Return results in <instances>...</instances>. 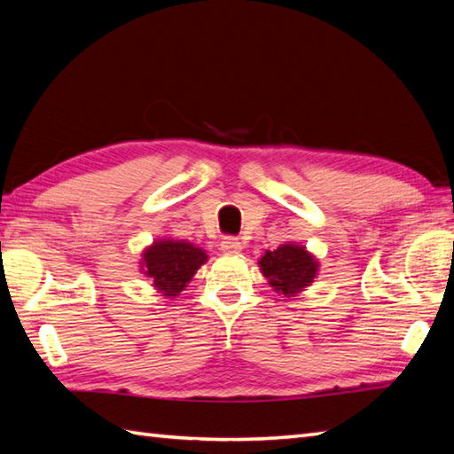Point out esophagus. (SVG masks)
Listing matches in <instances>:
<instances>
[{
	"label": "esophagus",
	"mask_w": 454,
	"mask_h": 454,
	"mask_svg": "<svg viewBox=\"0 0 454 454\" xmlns=\"http://www.w3.org/2000/svg\"><path fill=\"white\" fill-rule=\"evenodd\" d=\"M220 249L224 254H239V252H242V242H239V239L234 238V236H226L220 242Z\"/></svg>",
	"instance_id": "34e87169"
}]
</instances>
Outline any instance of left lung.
<instances>
[{
	"label": "left lung",
	"mask_w": 454,
	"mask_h": 454,
	"mask_svg": "<svg viewBox=\"0 0 454 454\" xmlns=\"http://www.w3.org/2000/svg\"><path fill=\"white\" fill-rule=\"evenodd\" d=\"M259 269L277 293L296 296L314 283L320 262L304 246L283 244L275 252H265L259 259Z\"/></svg>",
	"instance_id": "1"
}]
</instances>
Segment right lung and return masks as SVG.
Instances as JSON below:
<instances>
[{
    "label": "right lung",
    "instance_id": "add662e5",
    "mask_svg": "<svg viewBox=\"0 0 454 454\" xmlns=\"http://www.w3.org/2000/svg\"><path fill=\"white\" fill-rule=\"evenodd\" d=\"M207 252L185 239L163 238L144 249L140 271L163 296H177L200 265L207 263Z\"/></svg>",
    "mask_w": 454,
    "mask_h": 454
}]
</instances>
